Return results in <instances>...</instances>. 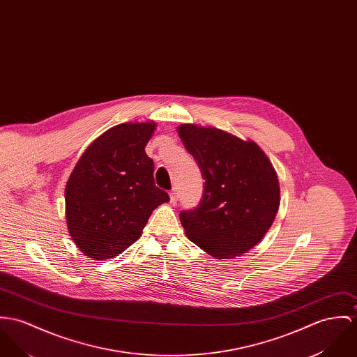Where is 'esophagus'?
Returning <instances> with one entry per match:
<instances>
[{"mask_svg":"<svg viewBox=\"0 0 357 357\" xmlns=\"http://www.w3.org/2000/svg\"><path fill=\"white\" fill-rule=\"evenodd\" d=\"M169 196H170V203H176L177 202V194H176V190H172L170 192H169Z\"/></svg>","mask_w":357,"mask_h":357,"instance_id":"obj_1","label":"esophagus"}]
</instances>
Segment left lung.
Returning a JSON list of instances; mask_svg holds the SVG:
<instances>
[{
    "instance_id": "obj_1",
    "label": "left lung",
    "mask_w": 357,
    "mask_h": 357,
    "mask_svg": "<svg viewBox=\"0 0 357 357\" xmlns=\"http://www.w3.org/2000/svg\"><path fill=\"white\" fill-rule=\"evenodd\" d=\"M204 178L199 207L180 213L187 237L217 259L241 257L271 227L280 207L277 172L254 140L196 124L177 127Z\"/></svg>"
}]
</instances>
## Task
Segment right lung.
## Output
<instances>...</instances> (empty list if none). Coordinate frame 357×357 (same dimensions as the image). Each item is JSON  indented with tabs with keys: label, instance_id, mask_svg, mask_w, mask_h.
<instances>
[{
	"label": "right lung",
	"instance_id": "obj_1",
	"mask_svg": "<svg viewBox=\"0 0 357 357\" xmlns=\"http://www.w3.org/2000/svg\"><path fill=\"white\" fill-rule=\"evenodd\" d=\"M157 124L124 123L83 153L65 187V217L76 247L93 259L120 255L142 234L151 213L169 202L154 183L144 151Z\"/></svg>",
	"mask_w": 357,
	"mask_h": 357
}]
</instances>
